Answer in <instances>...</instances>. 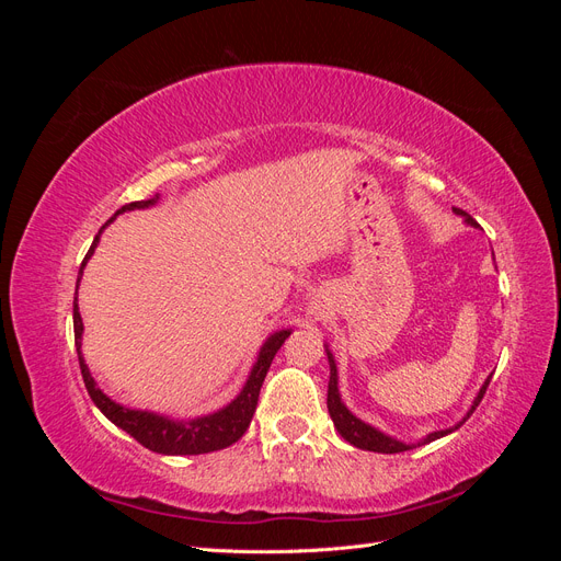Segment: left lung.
I'll use <instances>...</instances> for the list:
<instances>
[{"label": "left lung", "mask_w": 561, "mask_h": 561, "mask_svg": "<svg viewBox=\"0 0 561 561\" xmlns=\"http://www.w3.org/2000/svg\"><path fill=\"white\" fill-rule=\"evenodd\" d=\"M454 213H456V215H461V217L466 219V222H468L470 227H478V222H474V219H472V217H470L466 210H461V208H454ZM325 351H328V348H325ZM328 363H330L328 410H330V416H332V421H334V426H336L339 435H342V437L346 439V443H351L353 447L365 449V451H379V454H400V451L412 449V445L400 443V439H396V437H390V435H386V433L377 431L375 426H369V423L360 421L358 416H353V414L348 412V407L342 402V396H339V377H336V365H334V358H332V353H330V351H328ZM489 381H491V377H486V381L482 383L480 393H478V398H474V402H472V407H470V410H468V414L463 416V421H458L454 428H447V431H435V433L426 435V437L421 439L419 445H428V443H433V439H439V437H445V435L454 433L456 428H461L463 423H466V419H470V414L474 412V407H478V404L482 402V398H484V393H486V386H489Z\"/></svg>", "instance_id": "obj_1"}]
</instances>
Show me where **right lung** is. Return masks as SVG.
Segmentation results:
<instances>
[{
    "instance_id": "add662e5",
    "label": "right lung",
    "mask_w": 561,
    "mask_h": 561,
    "mask_svg": "<svg viewBox=\"0 0 561 561\" xmlns=\"http://www.w3.org/2000/svg\"><path fill=\"white\" fill-rule=\"evenodd\" d=\"M157 201H159V194L154 198H147V201L126 203L124 208L116 210V215H122L126 210H140V208L157 206ZM116 215L107 219L103 229L114 222ZM103 229L98 231L91 250L87 252V257H83V262H81L79 276H77V287H79V280L83 276V266H87V262L91 260V254L98 248L100 233H103ZM290 332L293 330H280V332H274L266 339L264 346L260 348L257 363H254L252 369H250V377H248L243 390L227 407H222V410H217L215 414H208V416H198V419H192V421H175V419H168V416H161V414H154V412L128 410V407L114 402L112 398H107L103 393V390L98 388L95 379L91 377V371H89V365L81 355L83 322H81L79 304H77V297H75V344H77V353H79L81 377H83V383H87L91 400L95 402L98 410L114 423V426L126 431L130 437L138 439V443L142 447H147L149 451L165 454V456L208 454V451H217V449H225L233 443H239L243 433L248 431L250 421H252L254 407H257V400H260V388L264 383V377H266V371L271 367V360H274V355L283 346L285 339L290 336Z\"/></svg>"
}]
</instances>
